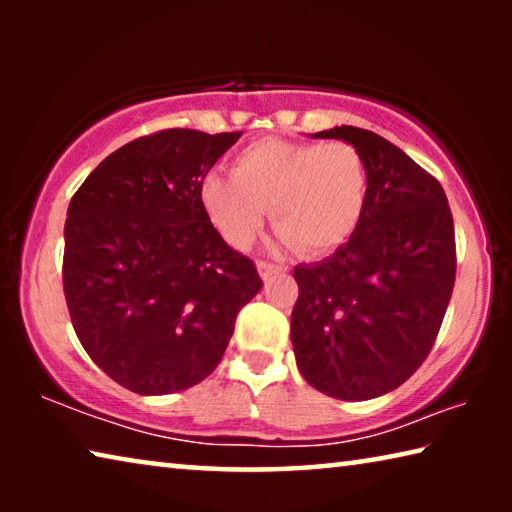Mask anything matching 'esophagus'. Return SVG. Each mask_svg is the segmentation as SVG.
Returning <instances> with one entry per match:
<instances>
[{
  "instance_id": "obj_1",
  "label": "esophagus",
  "mask_w": 512,
  "mask_h": 512,
  "mask_svg": "<svg viewBox=\"0 0 512 512\" xmlns=\"http://www.w3.org/2000/svg\"><path fill=\"white\" fill-rule=\"evenodd\" d=\"M257 268H259V275H262V280H264V282H266V280H271V277H275V275L284 273V268H282V266L271 264V262H264V259H259V262H257Z\"/></svg>"
}]
</instances>
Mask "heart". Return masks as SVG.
I'll use <instances>...</instances> for the list:
<instances>
[{
	"instance_id": "heart-1",
	"label": "heart",
	"mask_w": 512,
	"mask_h": 512,
	"mask_svg": "<svg viewBox=\"0 0 512 512\" xmlns=\"http://www.w3.org/2000/svg\"><path fill=\"white\" fill-rule=\"evenodd\" d=\"M368 187L366 158L350 142L262 140L235 155L232 176L210 173L201 201L232 248L253 244L268 210L284 244L318 257L354 235Z\"/></svg>"
}]
</instances>
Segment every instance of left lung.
<instances>
[{
    "mask_svg": "<svg viewBox=\"0 0 512 512\" xmlns=\"http://www.w3.org/2000/svg\"><path fill=\"white\" fill-rule=\"evenodd\" d=\"M314 137L357 146L370 187L348 244L293 268V352L316 391L372 400L402 386L433 348L456 280L454 219L438 180L384 137L354 126Z\"/></svg>",
    "mask_w": 512,
    "mask_h": 512,
    "instance_id": "left-lung-1",
    "label": "left lung"
}]
</instances>
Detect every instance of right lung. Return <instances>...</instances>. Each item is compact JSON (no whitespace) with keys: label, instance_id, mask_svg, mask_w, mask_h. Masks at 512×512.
Masks as SVG:
<instances>
[{"label":"right lung","instance_id":"obj_1","mask_svg":"<svg viewBox=\"0 0 512 512\" xmlns=\"http://www.w3.org/2000/svg\"><path fill=\"white\" fill-rule=\"evenodd\" d=\"M241 133L169 128L110 153L67 207L63 289L90 359L137 395L196 386L262 289L225 244L201 187Z\"/></svg>","mask_w":512,"mask_h":512}]
</instances>
